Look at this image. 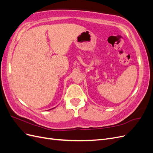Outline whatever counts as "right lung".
<instances>
[{
	"label": "right lung",
	"mask_w": 153,
	"mask_h": 153,
	"mask_svg": "<svg viewBox=\"0 0 153 153\" xmlns=\"http://www.w3.org/2000/svg\"><path fill=\"white\" fill-rule=\"evenodd\" d=\"M54 108H55V107H54Z\"/></svg>",
	"instance_id": "right-lung-1"
}]
</instances>
